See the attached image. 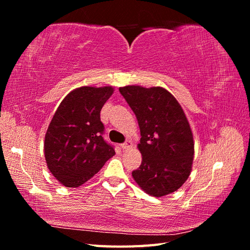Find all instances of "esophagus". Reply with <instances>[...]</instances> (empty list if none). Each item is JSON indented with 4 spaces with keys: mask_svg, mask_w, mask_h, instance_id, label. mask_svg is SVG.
I'll list each match as a JSON object with an SVG mask.
<instances>
[{
    "mask_svg": "<svg viewBox=\"0 0 250 250\" xmlns=\"http://www.w3.org/2000/svg\"><path fill=\"white\" fill-rule=\"evenodd\" d=\"M120 146H121V148H122V149H124V150L129 149V148L132 147V143H131L130 141H126V142L124 143V144H121Z\"/></svg>",
    "mask_w": 250,
    "mask_h": 250,
    "instance_id": "34e87169",
    "label": "esophagus"
}]
</instances>
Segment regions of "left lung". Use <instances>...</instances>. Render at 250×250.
Masks as SVG:
<instances>
[{
	"label": "left lung",
	"instance_id": "1",
	"mask_svg": "<svg viewBox=\"0 0 250 250\" xmlns=\"http://www.w3.org/2000/svg\"><path fill=\"white\" fill-rule=\"evenodd\" d=\"M119 91L139 121L142 153L132 172L136 184L156 198L179 189L192 168L194 143L182 106L162 87H120Z\"/></svg>",
	"mask_w": 250,
	"mask_h": 250
}]
</instances>
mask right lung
Wrapping results in <instances>:
<instances>
[{
	"label": "right lung",
	"mask_w": 250,
	"mask_h": 250,
	"mask_svg": "<svg viewBox=\"0 0 250 250\" xmlns=\"http://www.w3.org/2000/svg\"><path fill=\"white\" fill-rule=\"evenodd\" d=\"M114 88H76L60 103L47 129L44 151L47 167L58 182L76 188L93 177L115 155L103 139L100 113Z\"/></svg>",
	"instance_id": "obj_1"
}]
</instances>
